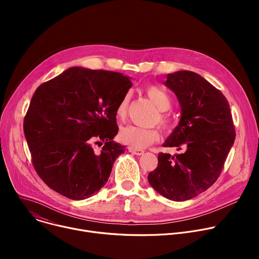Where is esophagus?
Here are the masks:
<instances>
[{
    "instance_id": "34e87169",
    "label": "esophagus",
    "mask_w": 259,
    "mask_h": 259,
    "mask_svg": "<svg viewBox=\"0 0 259 259\" xmlns=\"http://www.w3.org/2000/svg\"><path fill=\"white\" fill-rule=\"evenodd\" d=\"M128 150H129L130 153H132V154H134V155H136V156H141V155H143V153H144L143 150H137V149H133V147H129Z\"/></svg>"
}]
</instances>
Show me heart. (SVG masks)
Wrapping results in <instances>:
<instances>
[{
	"instance_id": "heart-1",
	"label": "heart",
	"mask_w": 259,
	"mask_h": 259,
	"mask_svg": "<svg viewBox=\"0 0 259 259\" xmlns=\"http://www.w3.org/2000/svg\"><path fill=\"white\" fill-rule=\"evenodd\" d=\"M145 94L150 98V100L156 105V107L161 110V112H166L171 106V100L168 94L162 90L160 87L157 86H149L145 88ZM129 94H126L121 101L119 102L116 115L119 120H124L127 116L128 110V103H129ZM157 121L159 124L164 128H170L171 127V120L169 117L159 114ZM161 137V132L158 128H141L138 126L129 125L121 129L119 132V140L129 145L133 149H145L146 146L151 145L152 143L157 142Z\"/></svg>"
}]
</instances>
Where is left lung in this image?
<instances>
[{"label": "left lung", "mask_w": 259, "mask_h": 259, "mask_svg": "<svg viewBox=\"0 0 259 259\" xmlns=\"http://www.w3.org/2000/svg\"><path fill=\"white\" fill-rule=\"evenodd\" d=\"M180 104L178 126L165 141L181 154L160 153L158 167L147 179L163 197L187 201L208 190L219 177L234 144L236 132L229 101L198 73H168L164 83Z\"/></svg>", "instance_id": "8db88e82"}]
</instances>
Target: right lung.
<instances>
[{
	"mask_svg": "<svg viewBox=\"0 0 259 259\" xmlns=\"http://www.w3.org/2000/svg\"><path fill=\"white\" fill-rule=\"evenodd\" d=\"M121 72L73 66L35 90L23 121L32 165L47 186L84 200L106 183L125 152L116 109L131 88ZM105 145L97 152L93 144Z\"/></svg>",
	"mask_w": 259,
	"mask_h": 259,
	"instance_id": "add662e5",
	"label": "right lung"
}]
</instances>
